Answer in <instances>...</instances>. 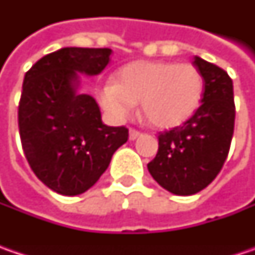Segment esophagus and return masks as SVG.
Returning a JSON list of instances; mask_svg holds the SVG:
<instances>
[{
  "mask_svg": "<svg viewBox=\"0 0 255 255\" xmlns=\"http://www.w3.org/2000/svg\"><path fill=\"white\" fill-rule=\"evenodd\" d=\"M140 134H142V133L139 132V130H136V129H130V130H129V139H130V140H134V139H137Z\"/></svg>",
  "mask_w": 255,
  "mask_h": 255,
  "instance_id": "obj_1",
  "label": "esophagus"
}]
</instances>
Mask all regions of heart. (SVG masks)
I'll return each instance as SVG.
<instances>
[{"mask_svg": "<svg viewBox=\"0 0 255 255\" xmlns=\"http://www.w3.org/2000/svg\"><path fill=\"white\" fill-rule=\"evenodd\" d=\"M204 93L201 72L191 64L134 61L122 66L113 82L102 85L98 99L118 122L140 102V112L154 128L169 129L184 123L200 106Z\"/></svg>", "mask_w": 255, "mask_h": 255, "instance_id": "heart-1", "label": "heart"}]
</instances>
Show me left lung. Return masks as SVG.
<instances>
[{
	"label": "left lung",
	"instance_id": "obj_1",
	"mask_svg": "<svg viewBox=\"0 0 255 255\" xmlns=\"http://www.w3.org/2000/svg\"><path fill=\"white\" fill-rule=\"evenodd\" d=\"M193 65L204 79L200 108L187 122L159 133V150L147 164L163 189L191 196L207 187L221 170L230 150L236 106L229 74L200 56Z\"/></svg>",
	"mask_w": 255,
	"mask_h": 255
}]
</instances>
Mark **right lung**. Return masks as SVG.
<instances>
[{"instance_id": "right-lung-1", "label": "right lung", "mask_w": 255, "mask_h": 255, "mask_svg": "<svg viewBox=\"0 0 255 255\" xmlns=\"http://www.w3.org/2000/svg\"><path fill=\"white\" fill-rule=\"evenodd\" d=\"M112 49L68 46L45 55L25 74L18 126L25 157L51 190L78 196L108 169L128 142L125 126H106L91 95L79 93L81 75H99Z\"/></svg>"}]
</instances>
